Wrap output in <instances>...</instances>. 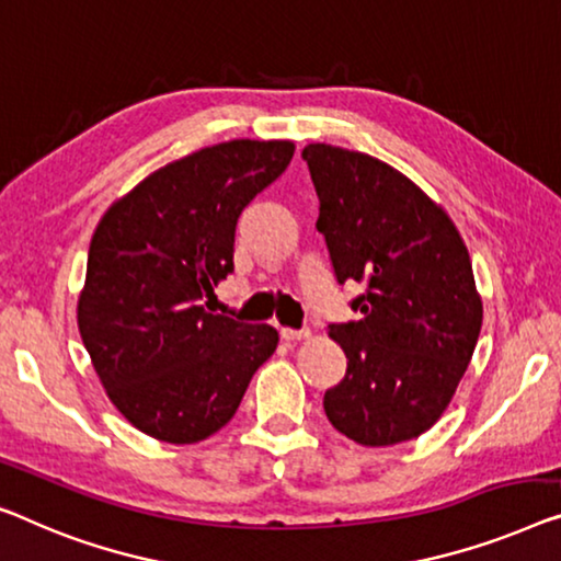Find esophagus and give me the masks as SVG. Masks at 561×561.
I'll return each mask as SVG.
<instances>
[{
    "instance_id": "esophagus-1",
    "label": "esophagus",
    "mask_w": 561,
    "mask_h": 561,
    "mask_svg": "<svg viewBox=\"0 0 561 561\" xmlns=\"http://www.w3.org/2000/svg\"><path fill=\"white\" fill-rule=\"evenodd\" d=\"M282 340L284 342H297V340H307L309 337V330L302 328V330H291V328H282Z\"/></svg>"
}]
</instances>
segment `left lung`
<instances>
[{
    "mask_svg": "<svg viewBox=\"0 0 561 561\" xmlns=\"http://www.w3.org/2000/svg\"><path fill=\"white\" fill-rule=\"evenodd\" d=\"M337 284L355 322H330L347 370L324 392V413L363 446H392L438 421L481 332L471 256L454 221L411 179L337 146L302 150Z\"/></svg>",
    "mask_w": 561,
    "mask_h": 561,
    "instance_id": "obj_1",
    "label": "left lung"
}]
</instances>
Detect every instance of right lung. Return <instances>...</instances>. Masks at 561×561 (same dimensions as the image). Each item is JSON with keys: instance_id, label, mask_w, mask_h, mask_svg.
Segmentation results:
<instances>
[{"instance_id": "add662e5", "label": "right lung", "mask_w": 561, "mask_h": 561, "mask_svg": "<svg viewBox=\"0 0 561 561\" xmlns=\"http://www.w3.org/2000/svg\"><path fill=\"white\" fill-rule=\"evenodd\" d=\"M289 140H229L173 161L107 208L88 252L82 342L113 405L165 443H196L237 413L277 347L270 324L201 299L233 272L244 208L287 169Z\"/></svg>"}]
</instances>
